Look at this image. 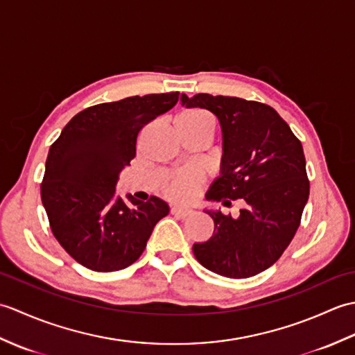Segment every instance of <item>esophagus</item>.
I'll return each instance as SVG.
<instances>
[{"instance_id":"esophagus-1","label":"esophagus","mask_w":355,"mask_h":355,"mask_svg":"<svg viewBox=\"0 0 355 355\" xmlns=\"http://www.w3.org/2000/svg\"><path fill=\"white\" fill-rule=\"evenodd\" d=\"M171 214L175 215L178 218H187L193 215V210L192 209H187V207H178V206H172L171 207Z\"/></svg>"}]
</instances>
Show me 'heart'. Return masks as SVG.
<instances>
[{
	"label": "heart",
	"instance_id": "heart-1",
	"mask_svg": "<svg viewBox=\"0 0 355 355\" xmlns=\"http://www.w3.org/2000/svg\"><path fill=\"white\" fill-rule=\"evenodd\" d=\"M177 126L182 130L201 132L212 137L214 126L210 123V120L201 114V112L189 111L184 112L178 117ZM201 186V177L195 171H180L175 175H172L168 183H166L164 192L169 198L175 201H189L195 192L200 189Z\"/></svg>",
	"mask_w": 355,
	"mask_h": 355
}]
</instances>
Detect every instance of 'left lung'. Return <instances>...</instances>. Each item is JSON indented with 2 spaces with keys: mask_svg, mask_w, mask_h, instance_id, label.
<instances>
[{
  "mask_svg": "<svg viewBox=\"0 0 355 355\" xmlns=\"http://www.w3.org/2000/svg\"><path fill=\"white\" fill-rule=\"evenodd\" d=\"M182 105L210 111L221 126V171L206 198L245 202L236 218L205 210L215 230L193 244L195 258L225 277L258 275L281 258L300 224L310 195L302 143L266 103L201 93L182 94Z\"/></svg>",
  "mask_w": 355,
  "mask_h": 355,
  "instance_id": "left-lung-1",
  "label": "left lung"
}]
</instances>
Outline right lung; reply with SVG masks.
<instances>
[{"label":"right lung","instance_id":"right-lung-1","mask_svg":"<svg viewBox=\"0 0 355 355\" xmlns=\"http://www.w3.org/2000/svg\"><path fill=\"white\" fill-rule=\"evenodd\" d=\"M178 94L94 105L78 112L50 146L41 200L53 235L80 266L99 273L130 267L169 214L157 197L143 202L126 195L128 205L116 184L135 157L141 128L175 107Z\"/></svg>","mask_w":355,"mask_h":355}]
</instances>
